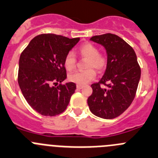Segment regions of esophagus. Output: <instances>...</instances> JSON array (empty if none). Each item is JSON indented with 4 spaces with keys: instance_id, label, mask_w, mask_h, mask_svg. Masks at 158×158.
I'll return each instance as SVG.
<instances>
[{
    "instance_id": "obj_1",
    "label": "esophagus",
    "mask_w": 158,
    "mask_h": 158,
    "mask_svg": "<svg viewBox=\"0 0 158 158\" xmlns=\"http://www.w3.org/2000/svg\"><path fill=\"white\" fill-rule=\"evenodd\" d=\"M76 87H77V89H82V88L83 87V86H82V85L77 84V86H76Z\"/></svg>"
}]
</instances>
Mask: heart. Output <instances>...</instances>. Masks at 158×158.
Wrapping results in <instances>:
<instances>
[{"label": "heart", "mask_w": 158, "mask_h": 158, "mask_svg": "<svg viewBox=\"0 0 158 158\" xmlns=\"http://www.w3.org/2000/svg\"><path fill=\"white\" fill-rule=\"evenodd\" d=\"M79 53L82 58L87 59L86 69L84 72H76L69 76V80L79 85H84L96 77L97 70L101 72L106 70L109 64V57L106 52H99L97 45L92 43H85L79 48ZM64 65L68 71H72L76 66V58L72 52H68L64 60Z\"/></svg>", "instance_id": "obj_1"}]
</instances>
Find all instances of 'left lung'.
Returning a JSON list of instances; mask_svg holds the SVG:
<instances>
[{
  "instance_id": "1",
  "label": "left lung",
  "mask_w": 158,
  "mask_h": 158,
  "mask_svg": "<svg viewBox=\"0 0 158 158\" xmlns=\"http://www.w3.org/2000/svg\"><path fill=\"white\" fill-rule=\"evenodd\" d=\"M90 40L105 46L109 64L102 79L91 85L93 92L87 99L88 106L95 116L113 119L134 100L141 69L133 48L117 35L104 34L93 36ZM102 85L106 87L102 88Z\"/></svg>"
}]
</instances>
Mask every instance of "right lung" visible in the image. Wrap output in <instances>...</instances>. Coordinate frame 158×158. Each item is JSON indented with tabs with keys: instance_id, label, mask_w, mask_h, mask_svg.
I'll return each mask as SVG.
<instances>
[{
	"instance_id": "obj_1",
	"label": "right lung",
	"mask_w": 158,
	"mask_h": 158,
	"mask_svg": "<svg viewBox=\"0 0 158 158\" xmlns=\"http://www.w3.org/2000/svg\"><path fill=\"white\" fill-rule=\"evenodd\" d=\"M79 41V38L42 34L35 37L21 53L18 83L29 106L42 116L63 113L75 93L76 83L61 82L67 78L64 60Z\"/></svg>"
}]
</instances>
